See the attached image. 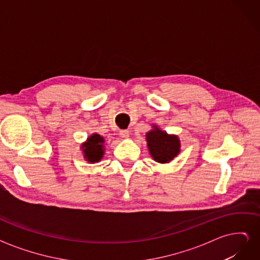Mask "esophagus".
<instances>
[{
	"mask_svg": "<svg viewBox=\"0 0 260 260\" xmlns=\"http://www.w3.org/2000/svg\"><path fill=\"white\" fill-rule=\"evenodd\" d=\"M119 135L122 139H128L129 138V131L128 130H120Z\"/></svg>",
	"mask_w": 260,
	"mask_h": 260,
	"instance_id": "esophagus-1",
	"label": "esophagus"
}]
</instances>
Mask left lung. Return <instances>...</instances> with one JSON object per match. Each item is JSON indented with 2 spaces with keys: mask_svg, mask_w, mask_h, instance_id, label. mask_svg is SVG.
I'll return each mask as SVG.
<instances>
[{
  "mask_svg": "<svg viewBox=\"0 0 260 260\" xmlns=\"http://www.w3.org/2000/svg\"><path fill=\"white\" fill-rule=\"evenodd\" d=\"M152 125L153 129L146 133L148 152L155 161L167 164L180 153V140L178 136L168 135L166 131L160 130L156 124Z\"/></svg>",
  "mask_w": 260,
  "mask_h": 260,
  "instance_id": "obj_1",
  "label": "left lung"
}]
</instances>
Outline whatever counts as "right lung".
I'll return each mask as SVG.
<instances>
[{
	"label": "right lung",
	"mask_w": 260,
	"mask_h": 260,
	"mask_svg": "<svg viewBox=\"0 0 260 260\" xmlns=\"http://www.w3.org/2000/svg\"><path fill=\"white\" fill-rule=\"evenodd\" d=\"M104 142V138L98 135V133H93L92 136L86 139L85 142H83L80 146L84 159L91 164L99 162L105 154Z\"/></svg>",
	"instance_id": "1"
}]
</instances>
